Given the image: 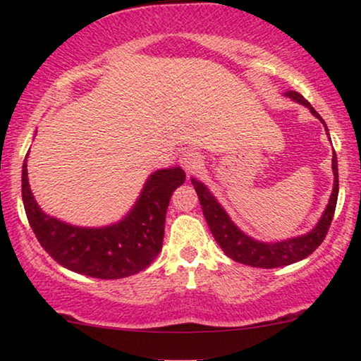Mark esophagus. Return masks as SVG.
Wrapping results in <instances>:
<instances>
[{"label": "esophagus", "instance_id": "obj_1", "mask_svg": "<svg viewBox=\"0 0 361 361\" xmlns=\"http://www.w3.org/2000/svg\"><path fill=\"white\" fill-rule=\"evenodd\" d=\"M179 162H180L182 169H184L187 174H192V172H195L197 169H200L202 156L197 151H194V149H185V151L180 152Z\"/></svg>", "mask_w": 361, "mask_h": 361}]
</instances>
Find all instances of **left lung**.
Returning a JSON list of instances; mask_svg holds the SVG:
<instances>
[{
	"mask_svg": "<svg viewBox=\"0 0 361 361\" xmlns=\"http://www.w3.org/2000/svg\"><path fill=\"white\" fill-rule=\"evenodd\" d=\"M284 97L290 98V100L300 103L305 108H309L310 113L315 118H319L324 123L322 116L310 106V103L300 95V93L289 90L284 93ZM325 131L329 130L325 126ZM332 171H334V189L330 194L329 204L325 207L322 216H320L317 225L307 233L294 236V238L281 240V241H259L255 240L253 236L246 235L243 230H240L233 220L230 219V215L226 214V210L220 205V202L215 199L214 194L209 190L204 182L197 180L195 177H192L190 182L194 185V189L199 195L202 212L207 224L210 226L212 235L216 240V243L224 253L233 261H238L241 264L253 266V268H279V266H288L298 261L307 258L310 253H314L322 243L325 235H327L329 226L332 224L335 207H337V197H338V164H337V154L334 152L332 156Z\"/></svg>",
	"mask_w": 361,
	"mask_h": 361,
	"instance_id": "1",
	"label": "left lung"
}]
</instances>
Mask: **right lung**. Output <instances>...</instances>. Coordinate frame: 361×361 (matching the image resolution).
Here are the masks:
<instances>
[{"label":"right lung","instance_id":"right-lung-1","mask_svg":"<svg viewBox=\"0 0 361 361\" xmlns=\"http://www.w3.org/2000/svg\"><path fill=\"white\" fill-rule=\"evenodd\" d=\"M26 161L21 187L29 225L42 248L63 268L90 278L120 279L146 269L161 253L171 195L185 180L179 166L152 172L120 221L78 226L42 212L29 185Z\"/></svg>","mask_w":361,"mask_h":361}]
</instances>
